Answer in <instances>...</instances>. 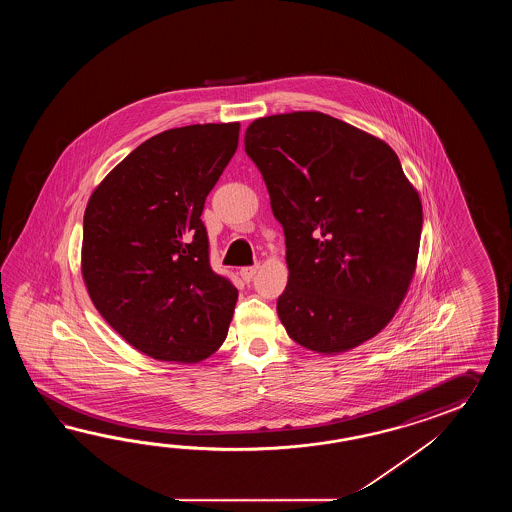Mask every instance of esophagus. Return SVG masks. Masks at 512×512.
I'll return each mask as SVG.
<instances>
[{
	"instance_id": "1",
	"label": "esophagus",
	"mask_w": 512,
	"mask_h": 512,
	"mask_svg": "<svg viewBox=\"0 0 512 512\" xmlns=\"http://www.w3.org/2000/svg\"><path fill=\"white\" fill-rule=\"evenodd\" d=\"M260 269V265H251V267H243L241 269L240 274L241 278H243V282H251L252 278L256 276V272Z\"/></svg>"
}]
</instances>
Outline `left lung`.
Returning a JSON list of instances; mask_svg holds the SVG:
<instances>
[{"instance_id": "1", "label": "left lung", "mask_w": 512, "mask_h": 512, "mask_svg": "<svg viewBox=\"0 0 512 512\" xmlns=\"http://www.w3.org/2000/svg\"><path fill=\"white\" fill-rule=\"evenodd\" d=\"M245 152L282 223L287 335L340 353L392 320L414 278L423 207L386 142L318 111L254 120Z\"/></svg>"}]
</instances>
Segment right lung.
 I'll list each match as a JSON object with an SVG mask.
<instances>
[{"label": "right lung", "instance_id": "obj_1", "mask_svg": "<svg viewBox=\"0 0 512 512\" xmlns=\"http://www.w3.org/2000/svg\"><path fill=\"white\" fill-rule=\"evenodd\" d=\"M238 137L240 122L163 131L89 197L87 293L109 326L153 359L199 362L227 338L238 289L210 267L201 212Z\"/></svg>", "mask_w": 512, "mask_h": 512}]
</instances>
